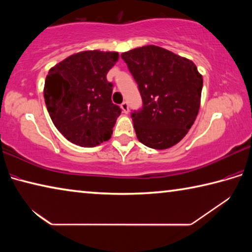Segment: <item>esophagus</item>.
Segmentation results:
<instances>
[{
  "mask_svg": "<svg viewBox=\"0 0 252 252\" xmlns=\"http://www.w3.org/2000/svg\"><path fill=\"white\" fill-rule=\"evenodd\" d=\"M121 109L123 111V113H126V114L129 113V104H127V102H123V103L121 104Z\"/></svg>",
  "mask_w": 252,
  "mask_h": 252,
  "instance_id": "obj_1",
  "label": "esophagus"
}]
</instances>
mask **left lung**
<instances>
[{"instance_id": "1", "label": "left lung", "mask_w": 252, "mask_h": 252, "mask_svg": "<svg viewBox=\"0 0 252 252\" xmlns=\"http://www.w3.org/2000/svg\"><path fill=\"white\" fill-rule=\"evenodd\" d=\"M139 85L143 106L132 113L136 138L164 150L185 138L198 116L203 79L191 60L157 45L121 54Z\"/></svg>"}]
</instances>
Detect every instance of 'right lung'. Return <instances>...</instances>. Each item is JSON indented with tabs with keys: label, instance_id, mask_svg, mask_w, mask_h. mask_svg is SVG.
<instances>
[{
	"label": "right lung",
	"instance_id": "add662e5",
	"mask_svg": "<svg viewBox=\"0 0 252 252\" xmlns=\"http://www.w3.org/2000/svg\"><path fill=\"white\" fill-rule=\"evenodd\" d=\"M118 52L82 51L51 67L44 83L46 109L55 127L70 142L84 148L108 141L121 113L112 103L106 74Z\"/></svg>",
	"mask_w": 252,
	"mask_h": 252
}]
</instances>
